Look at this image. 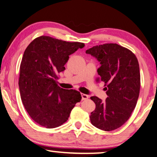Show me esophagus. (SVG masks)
<instances>
[{
  "label": "esophagus",
  "mask_w": 157,
  "mask_h": 157,
  "mask_svg": "<svg viewBox=\"0 0 157 157\" xmlns=\"http://www.w3.org/2000/svg\"><path fill=\"white\" fill-rule=\"evenodd\" d=\"M81 96H82V100H86V99H87L88 98V96L87 95H86V94L82 93L81 94Z\"/></svg>",
  "instance_id": "1"
}]
</instances>
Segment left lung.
Masks as SVG:
<instances>
[{
  "instance_id": "left-lung-1",
  "label": "left lung",
  "mask_w": 157,
  "mask_h": 157,
  "mask_svg": "<svg viewBox=\"0 0 157 157\" xmlns=\"http://www.w3.org/2000/svg\"><path fill=\"white\" fill-rule=\"evenodd\" d=\"M86 53L100 62L99 79L106 86L108 95L104 101L90 98L96 105L90 122L100 130H114L128 121L138 100L141 79L137 58L130 50L113 43L97 45Z\"/></svg>"
}]
</instances>
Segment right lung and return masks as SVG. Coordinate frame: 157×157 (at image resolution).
Segmentation results:
<instances>
[{
  "label": "right lung",
  "mask_w": 157,
  "mask_h": 157,
  "mask_svg": "<svg viewBox=\"0 0 157 157\" xmlns=\"http://www.w3.org/2000/svg\"><path fill=\"white\" fill-rule=\"evenodd\" d=\"M84 47L82 42L42 36L25 49L20 67V93L25 109L38 124L47 128L61 126L80 101L79 91L60 88L57 79L69 56Z\"/></svg>",
  "instance_id": "obj_1"
}]
</instances>
